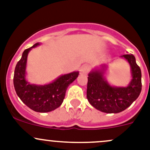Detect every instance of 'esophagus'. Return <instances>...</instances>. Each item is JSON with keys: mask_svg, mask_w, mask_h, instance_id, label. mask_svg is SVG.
<instances>
[{"mask_svg": "<svg viewBox=\"0 0 150 150\" xmlns=\"http://www.w3.org/2000/svg\"><path fill=\"white\" fill-rule=\"evenodd\" d=\"M89 69H90V67L88 65V64H84L81 68V74H82V75H86L88 72Z\"/></svg>", "mask_w": 150, "mask_h": 150, "instance_id": "34e87169", "label": "esophagus"}]
</instances>
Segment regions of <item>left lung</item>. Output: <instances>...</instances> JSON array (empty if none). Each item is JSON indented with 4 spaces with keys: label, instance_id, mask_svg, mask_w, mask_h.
Returning a JSON list of instances; mask_svg holds the SVG:
<instances>
[{
    "label": "left lung",
    "instance_id": "obj_1",
    "mask_svg": "<svg viewBox=\"0 0 150 150\" xmlns=\"http://www.w3.org/2000/svg\"><path fill=\"white\" fill-rule=\"evenodd\" d=\"M131 69V82L126 87L110 86L104 75L107 66L94 69L88 74L87 99L96 110L106 113H118L128 108L139 97L142 91V72L133 54L121 56Z\"/></svg>",
    "mask_w": 150,
    "mask_h": 150
}]
</instances>
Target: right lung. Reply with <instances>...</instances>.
I'll list each match as a JSON object with an SVG mask.
<instances>
[{
  "mask_svg": "<svg viewBox=\"0 0 150 150\" xmlns=\"http://www.w3.org/2000/svg\"><path fill=\"white\" fill-rule=\"evenodd\" d=\"M39 45L40 43H37L24 51L22 58L15 67L13 86L17 96L29 108L38 112H48L61 105L67 88L78 78L79 72L61 75L54 82L44 86L30 84L25 78L28 55L32 48Z\"/></svg>",
  "mask_w": 150,
  "mask_h": 150,
  "instance_id": "obj_1",
  "label": "right lung"
}]
</instances>
